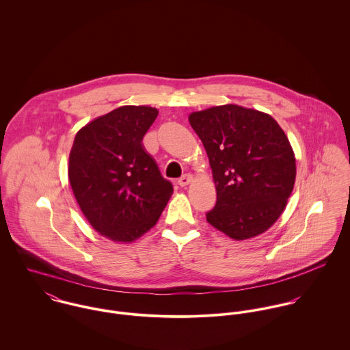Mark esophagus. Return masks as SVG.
Returning a JSON list of instances; mask_svg holds the SVG:
<instances>
[{"mask_svg": "<svg viewBox=\"0 0 350 350\" xmlns=\"http://www.w3.org/2000/svg\"><path fill=\"white\" fill-rule=\"evenodd\" d=\"M193 182V175H190V174H186V175H183L179 180H178V185L180 186V187H186L187 185H190Z\"/></svg>", "mask_w": 350, "mask_h": 350, "instance_id": "esophagus-1", "label": "esophagus"}]
</instances>
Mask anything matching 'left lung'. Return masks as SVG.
Returning <instances> with one entry per match:
<instances>
[{
  "instance_id": "left-lung-1",
  "label": "left lung",
  "mask_w": 350,
  "mask_h": 350,
  "mask_svg": "<svg viewBox=\"0 0 350 350\" xmlns=\"http://www.w3.org/2000/svg\"><path fill=\"white\" fill-rule=\"evenodd\" d=\"M189 121L208 156L217 190L207 222L239 241L264 233L284 211L297 176L283 129L269 114L239 105L194 111Z\"/></svg>"
}]
</instances>
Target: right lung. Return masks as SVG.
Returning a JSON list of instances; mask_svg holds the SVG:
<instances>
[{"instance_id": "obj_1", "label": "right lung", "mask_w": 350, "mask_h": 350, "mask_svg": "<svg viewBox=\"0 0 350 350\" xmlns=\"http://www.w3.org/2000/svg\"><path fill=\"white\" fill-rule=\"evenodd\" d=\"M150 106H121L85 125L68 159V180L82 213L103 237L131 243L157 222L172 196L143 137Z\"/></svg>"}]
</instances>
